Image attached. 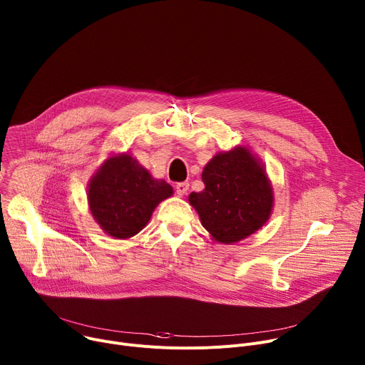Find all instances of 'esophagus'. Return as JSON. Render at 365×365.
Returning <instances> with one entry per match:
<instances>
[{
	"label": "esophagus",
	"instance_id": "1",
	"mask_svg": "<svg viewBox=\"0 0 365 365\" xmlns=\"http://www.w3.org/2000/svg\"><path fill=\"white\" fill-rule=\"evenodd\" d=\"M188 187H190V184H188L187 181H184V182H178V184L175 185V192H177L180 197H182L184 194H187Z\"/></svg>",
	"mask_w": 365,
	"mask_h": 365
}]
</instances>
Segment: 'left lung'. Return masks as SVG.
<instances>
[{
  "instance_id": "left-lung-1",
  "label": "left lung",
  "mask_w": 365,
  "mask_h": 365,
  "mask_svg": "<svg viewBox=\"0 0 365 365\" xmlns=\"http://www.w3.org/2000/svg\"><path fill=\"white\" fill-rule=\"evenodd\" d=\"M205 190L188 203L219 244L232 245L259 230L274 207V191L262 160L247 146L217 152L206 164Z\"/></svg>"
}]
</instances>
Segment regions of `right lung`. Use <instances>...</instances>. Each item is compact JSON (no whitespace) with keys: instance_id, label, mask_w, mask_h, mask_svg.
Listing matches in <instances>:
<instances>
[{"instance_id":"add662e5","label":"right lung","mask_w":365,"mask_h":365,"mask_svg":"<svg viewBox=\"0 0 365 365\" xmlns=\"http://www.w3.org/2000/svg\"><path fill=\"white\" fill-rule=\"evenodd\" d=\"M174 194L130 153L108 156L91 177L87 190L90 212L104 233L114 239L138 235L156 206Z\"/></svg>"}]
</instances>
